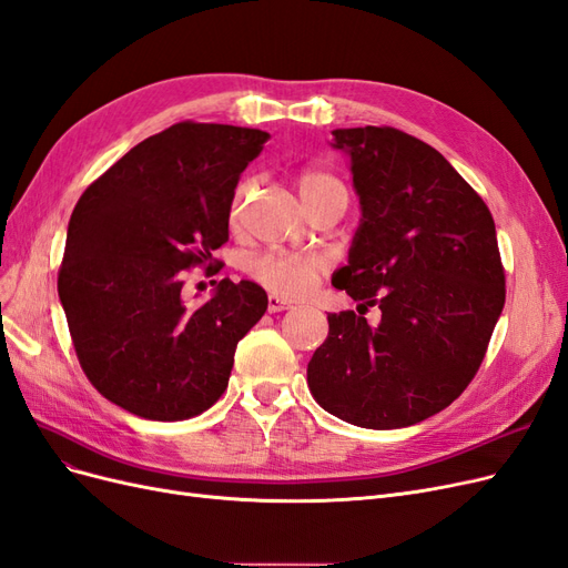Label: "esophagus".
Wrapping results in <instances>:
<instances>
[{
	"instance_id": "1",
	"label": "esophagus",
	"mask_w": 568,
	"mask_h": 568,
	"mask_svg": "<svg viewBox=\"0 0 568 568\" xmlns=\"http://www.w3.org/2000/svg\"><path fill=\"white\" fill-rule=\"evenodd\" d=\"M293 305L280 296H275V293H270L267 296V312H282V310H291Z\"/></svg>"
}]
</instances>
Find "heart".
Returning <instances> with one entry per match:
<instances>
[{
    "instance_id": "heart-1",
    "label": "heart",
    "mask_w": 568,
    "mask_h": 568,
    "mask_svg": "<svg viewBox=\"0 0 568 568\" xmlns=\"http://www.w3.org/2000/svg\"><path fill=\"white\" fill-rule=\"evenodd\" d=\"M296 185L305 204L317 202L326 197L328 192H345V185L341 183L338 175L322 166H303L296 173ZM251 190V181H242L232 194L230 204V221L237 219V213L246 200ZM326 267V261L317 253H284V251H267L261 256L251 258L246 265L248 275L270 288L272 293L284 298H298L317 284L322 272Z\"/></svg>"
}]
</instances>
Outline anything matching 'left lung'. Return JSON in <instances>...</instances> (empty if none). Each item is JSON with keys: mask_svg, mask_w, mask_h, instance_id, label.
I'll return each instance as SVG.
<instances>
[{"mask_svg": "<svg viewBox=\"0 0 568 568\" xmlns=\"http://www.w3.org/2000/svg\"><path fill=\"white\" fill-rule=\"evenodd\" d=\"M352 162L362 225L334 286L359 312L328 315L307 364L317 404L393 429L439 414L479 371L505 305L494 216L442 154L393 126L336 129ZM382 310L371 327L363 315Z\"/></svg>", "mask_w": 568, "mask_h": 568, "instance_id": "obj_1", "label": "left lung"}]
</instances>
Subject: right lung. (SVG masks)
I'll return each instance as SVG.
<instances>
[{
    "label": "right lung",
    "mask_w": 568,
    "mask_h": 568,
    "mask_svg": "<svg viewBox=\"0 0 568 568\" xmlns=\"http://www.w3.org/2000/svg\"><path fill=\"white\" fill-rule=\"evenodd\" d=\"M270 133L179 122L131 148L77 202L61 270L72 345L91 385L148 420L200 416L225 393L234 349L267 310L253 282L221 280L202 305L185 270L227 242L234 187Z\"/></svg>",
    "instance_id": "add662e5"
}]
</instances>
